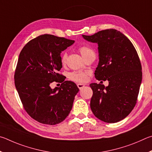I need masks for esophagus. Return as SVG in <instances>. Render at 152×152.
Masks as SVG:
<instances>
[{"mask_svg":"<svg viewBox=\"0 0 152 152\" xmlns=\"http://www.w3.org/2000/svg\"><path fill=\"white\" fill-rule=\"evenodd\" d=\"M85 86H86V85L85 84H81V83L77 84V87L79 89H81L82 88H83Z\"/></svg>","mask_w":152,"mask_h":152,"instance_id":"1","label":"esophagus"}]
</instances>
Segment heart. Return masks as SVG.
<instances>
[{"instance_id":"b5f03b06","label":"heart","mask_w":152,"mask_h":152,"mask_svg":"<svg viewBox=\"0 0 152 152\" xmlns=\"http://www.w3.org/2000/svg\"><path fill=\"white\" fill-rule=\"evenodd\" d=\"M78 50L84 59H86L87 57H90V56H95L94 50L91 48L86 46V45L79 47ZM66 59H67V54L66 53H64L62 56H61V62L63 66H65L66 65ZM89 74V72L75 71L71 74L70 79L72 81L77 82V83H84V82L87 81V75Z\"/></svg>"}]
</instances>
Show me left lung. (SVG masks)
I'll return each mask as SVG.
<instances>
[{"instance_id": "8db88e82", "label": "left lung", "mask_w": 152, "mask_h": 152, "mask_svg": "<svg viewBox=\"0 0 152 152\" xmlns=\"http://www.w3.org/2000/svg\"><path fill=\"white\" fill-rule=\"evenodd\" d=\"M82 37L98 44L99 61L95 77L109 81L107 87L89 85L93 90L91 111L100 120L116 123L126 118L136 104L142 79L139 56L129 39L115 29Z\"/></svg>"}]
</instances>
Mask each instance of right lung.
<instances>
[{
  "instance_id": "add662e5",
  "label": "right lung",
  "mask_w": 152,
  "mask_h": 152,
  "mask_svg": "<svg viewBox=\"0 0 152 152\" xmlns=\"http://www.w3.org/2000/svg\"><path fill=\"white\" fill-rule=\"evenodd\" d=\"M75 41L42 34L25 45L18 57L15 84L25 111L34 120L56 125L65 120L79 91L76 84L65 81L58 73L62 68L61 53ZM66 78V77H65ZM62 83L51 89L53 82Z\"/></svg>"
}]
</instances>
